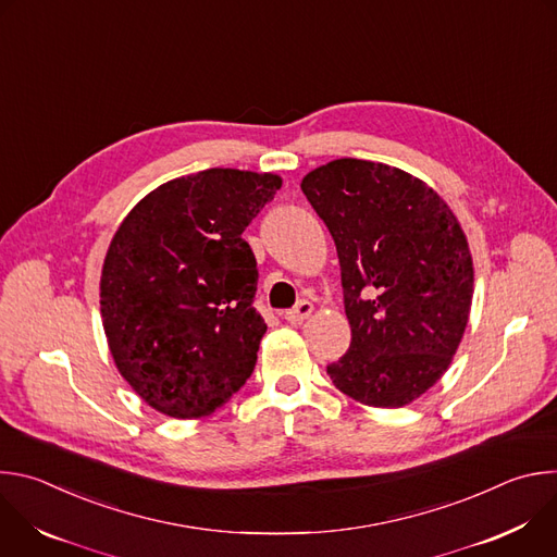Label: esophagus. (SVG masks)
I'll use <instances>...</instances> for the list:
<instances>
[{"label": "esophagus", "instance_id": "34e87169", "mask_svg": "<svg viewBox=\"0 0 557 557\" xmlns=\"http://www.w3.org/2000/svg\"><path fill=\"white\" fill-rule=\"evenodd\" d=\"M310 312H312V304L304 299V301H299L295 308H290V310L284 312V320L290 322V324H301L304 320H308Z\"/></svg>", "mask_w": 557, "mask_h": 557}]
</instances>
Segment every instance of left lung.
Here are the masks:
<instances>
[{
    "mask_svg": "<svg viewBox=\"0 0 557 557\" xmlns=\"http://www.w3.org/2000/svg\"><path fill=\"white\" fill-rule=\"evenodd\" d=\"M301 191L337 245L352 331L333 383L370 408L417 401L469 322L473 262L458 218L421 178L359 158L308 172Z\"/></svg>",
    "mask_w": 557,
    "mask_h": 557,
    "instance_id": "obj_1",
    "label": "left lung"
}]
</instances>
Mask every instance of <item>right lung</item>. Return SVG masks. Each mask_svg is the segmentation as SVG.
Masks as SVG:
<instances>
[{"label":"right lung","instance_id":"add662e5","mask_svg":"<svg viewBox=\"0 0 557 557\" xmlns=\"http://www.w3.org/2000/svg\"><path fill=\"white\" fill-rule=\"evenodd\" d=\"M280 187L277 174L213 168L156 187L119 224L101 271L103 331L149 408L209 417L251 376L267 324L243 231Z\"/></svg>","mask_w":557,"mask_h":557}]
</instances>
